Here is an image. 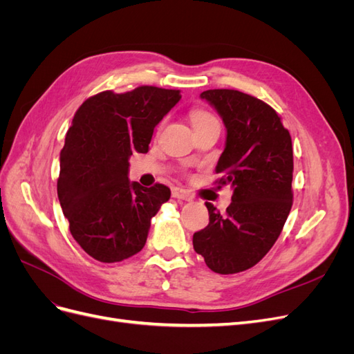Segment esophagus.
Masks as SVG:
<instances>
[{
  "label": "esophagus",
  "instance_id": "34e87169",
  "mask_svg": "<svg viewBox=\"0 0 354 354\" xmlns=\"http://www.w3.org/2000/svg\"><path fill=\"white\" fill-rule=\"evenodd\" d=\"M171 195H173V198L180 199V201H190L192 199V196L187 194V192L181 187H174L173 190H171Z\"/></svg>",
  "mask_w": 354,
  "mask_h": 354
}]
</instances>
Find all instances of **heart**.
I'll list each match as a JSON object with an SVG mask.
<instances>
[{"label":"heart","instance_id":"b5f03b06","mask_svg":"<svg viewBox=\"0 0 354 354\" xmlns=\"http://www.w3.org/2000/svg\"><path fill=\"white\" fill-rule=\"evenodd\" d=\"M190 118H192V122H194V127L201 125V124H205V122H209V121H212V120H216V118H214L209 112L202 111V109H196V111L192 112Z\"/></svg>","mask_w":354,"mask_h":354}]
</instances>
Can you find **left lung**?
Returning <instances> with one entry per match:
<instances>
[{
	"label": "left lung",
	"instance_id": "left-lung-1",
	"mask_svg": "<svg viewBox=\"0 0 354 354\" xmlns=\"http://www.w3.org/2000/svg\"><path fill=\"white\" fill-rule=\"evenodd\" d=\"M226 125V147L216 173L218 187H233L232 203L220 214L205 202L209 223L194 234V248L212 272L251 269L270 251L292 207V142L277 112L238 90L201 94Z\"/></svg>",
	"mask_w": 354,
	"mask_h": 354
}]
</instances>
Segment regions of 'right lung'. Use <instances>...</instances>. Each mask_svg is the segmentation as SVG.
Returning a JSON list of instances; mask_svg holds the SVG:
<instances>
[{"label": "right lung", "instance_id": "add662e5", "mask_svg": "<svg viewBox=\"0 0 354 354\" xmlns=\"http://www.w3.org/2000/svg\"><path fill=\"white\" fill-rule=\"evenodd\" d=\"M180 99V90L142 85L91 95L75 113L60 152L57 196L73 239L94 260L122 261L145 246L171 190L130 183L128 159L149 151L155 127Z\"/></svg>", "mask_w": 354, "mask_h": 354}]
</instances>
